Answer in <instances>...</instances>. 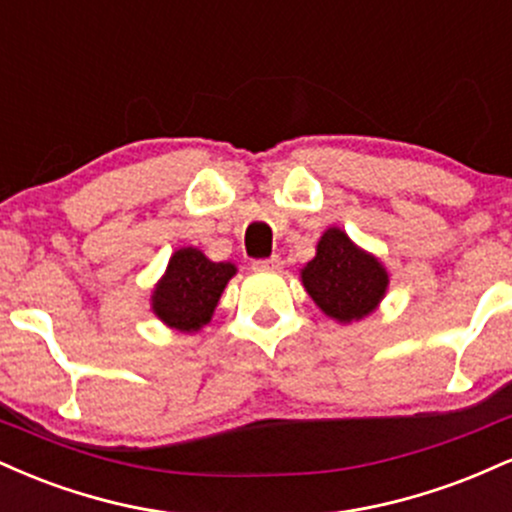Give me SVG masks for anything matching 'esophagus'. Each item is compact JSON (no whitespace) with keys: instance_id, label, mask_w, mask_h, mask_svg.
Masks as SVG:
<instances>
[{"instance_id":"esophagus-1","label":"esophagus","mask_w":512,"mask_h":512,"mask_svg":"<svg viewBox=\"0 0 512 512\" xmlns=\"http://www.w3.org/2000/svg\"><path fill=\"white\" fill-rule=\"evenodd\" d=\"M281 264H284L281 262V257L272 255V257H264V260L252 262V269H257V272H279Z\"/></svg>"}]
</instances>
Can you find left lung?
<instances>
[{"mask_svg":"<svg viewBox=\"0 0 512 512\" xmlns=\"http://www.w3.org/2000/svg\"><path fill=\"white\" fill-rule=\"evenodd\" d=\"M310 298L339 322L361 320L385 296L387 272L375 257L351 243L339 228H330L317 243V255L303 267Z\"/></svg>","mask_w":512,"mask_h":512,"instance_id":"left-lung-1","label":"left lung"}]
</instances>
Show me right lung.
Returning a JSON list of instances; mask_svg holds the SVG:
<instances>
[{"instance_id":"1","label":"right lung","mask_w":512,"mask_h":512,"mask_svg":"<svg viewBox=\"0 0 512 512\" xmlns=\"http://www.w3.org/2000/svg\"><path fill=\"white\" fill-rule=\"evenodd\" d=\"M236 274L231 262H211L195 248L170 257L168 272L154 291V313L180 332H197L207 325L228 279Z\"/></svg>"}]
</instances>
